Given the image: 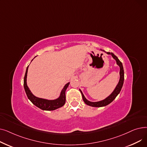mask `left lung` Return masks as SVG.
Wrapping results in <instances>:
<instances>
[{
    "instance_id": "8db88e82",
    "label": "left lung",
    "mask_w": 147,
    "mask_h": 147,
    "mask_svg": "<svg viewBox=\"0 0 147 147\" xmlns=\"http://www.w3.org/2000/svg\"><path fill=\"white\" fill-rule=\"evenodd\" d=\"M101 51L105 52L107 54H108V55H111L112 56V57L115 60V61H116L117 64L120 67V79H119V83L117 84V86H115V89H114V90L113 91L112 93L109 96H108L107 98H105L104 99L101 100V101H97V102L89 101V100H88L85 98V96H84L82 90L80 89H79L80 92H81V94H82L84 102L86 104H87L88 105H89V106H91V107H104V106H106L107 105H109V104H110L113 101V100L115 98H116V96L119 94L120 92L121 91V89L123 87V82H124V69H123V64L121 63V61L119 59V58L116 56L114 55L113 53L107 52H105V51L102 50V49H101Z\"/></svg>"
}]
</instances>
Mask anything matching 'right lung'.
I'll return each mask as SVG.
<instances>
[{
  "mask_svg": "<svg viewBox=\"0 0 147 147\" xmlns=\"http://www.w3.org/2000/svg\"><path fill=\"white\" fill-rule=\"evenodd\" d=\"M28 66L27 67L26 74L24 76V88L26 95L30 101L38 108L45 111L55 110L63 107L65 103V91L69 86V82L65 84V86L61 92L59 97L55 99H47L37 97L32 94V92L30 90L27 84V77Z\"/></svg>",
  "mask_w": 147,
  "mask_h": 147,
  "instance_id": "1",
  "label": "right lung"
}]
</instances>
